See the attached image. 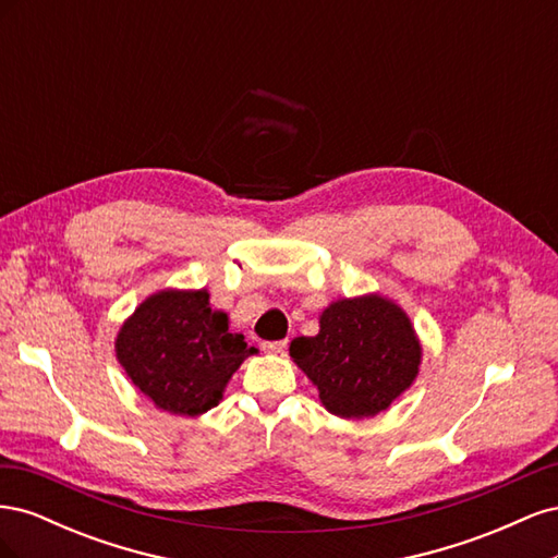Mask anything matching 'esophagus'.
<instances>
[{"label":"esophagus","mask_w":558,"mask_h":558,"mask_svg":"<svg viewBox=\"0 0 558 558\" xmlns=\"http://www.w3.org/2000/svg\"><path fill=\"white\" fill-rule=\"evenodd\" d=\"M263 349L267 353H275V356H283L286 349H289V344H286V342H263Z\"/></svg>","instance_id":"obj_1"}]
</instances>
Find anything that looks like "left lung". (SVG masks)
<instances>
[{"instance_id":"obj_1","label":"left lung","mask_w":558,"mask_h":558,"mask_svg":"<svg viewBox=\"0 0 558 558\" xmlns=\"http://www.w3.org/2000/svg\"><path fill=\"white\" fill-rule=\"evenodd\" d=\"M293 363L340 418L386 412L416 381L424 347L412 318L381 293L340 298L318 314L314 337L291 342Z\"/></svg>"}]
</instances>
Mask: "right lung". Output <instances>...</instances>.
<instances>
[{
    "mask_svg": "<svg viewBox=\"0 0 558 558\" xmlns=\"http://www.w3.org/2000/svg\"><path fill=\"white\" fill-rule=\"evenodd\" d=\"M116 359L158 410L199 416L223 400L240 365L256 356L207 289H160L144 298L113 340Z\"/></svg>",
    "mask_w": 558,
    "mask_h": 558,
    "instance_id": "right-lung-1",
    "label": "right lung"
}]
</instances>
